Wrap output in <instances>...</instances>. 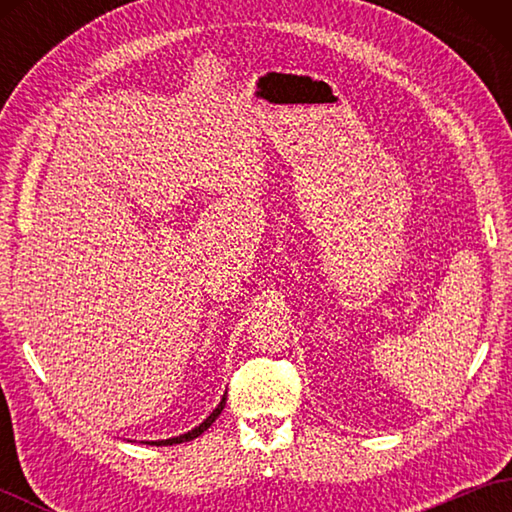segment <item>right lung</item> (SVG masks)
<instances>
[{
    "instance_id": "obj_1",
    "label": "right lung",
    "mask_w": 512,
    "mask_h": 512,
    "mask_svg": "<svg viewBox=\"0 0 512 512\" xmlns=\"http://www.w3.org/2000/svg\"><path fill=\"white\" fill-rule=\"evenodd\" d=\"M224 405H226V396H222V400H220V405H217L215 409H213V413L209 418H206L202 424H198V427L195 429H191L189 433H182V436H178V438H169V440H151V442H145V444H151V447H171V444H182V442H189V440H193V438H198V436H202V433L211 427V424L217 420V416H220L222 413V409H224Z\"/></svg>"
}]
</instances>
